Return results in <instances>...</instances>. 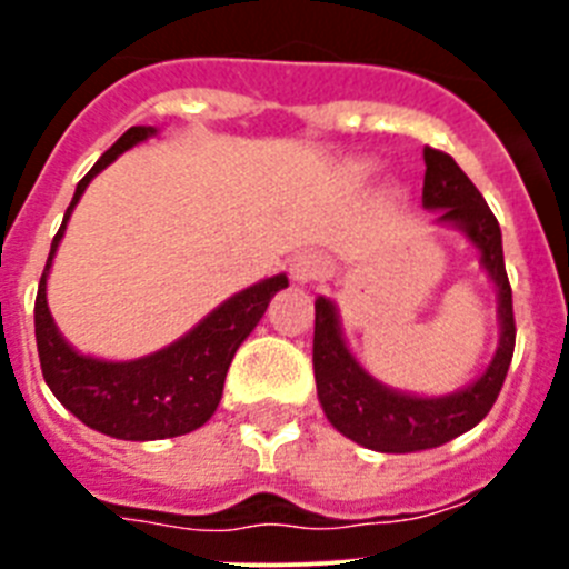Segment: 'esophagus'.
Segmentation results:
<instances>
[{
	"label": "esophagus",
	"mask_w": 569,
	"mask_h": 569,
	"mask_svg": "<svg viewBox=\"0 0 569 569\" xmlns=\"http://www.w3.org/2000/svg\"><path fill=\"white\" fill-rule=\"evenodd\" d=\"M290 276H293L296 284H308L325 276V259L316 253H299L290 261Z\"/></svg>",
	"instance_id": "esophagus-1"
}]
</instances>
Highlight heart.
I'll use <instances>...</instances> for the list:
<instances>
[{
  "instance_id": "heart-1",
  "label": "heart",
  "mask_w": 569,
  "mask_h": 569,
  "mask_svg": "<svg viewBox=\"0 0 569 569\" xmlns=\"http://www.w3.org/2000/svg\"><path fill=\"white\" fill-rule=\"evenodd\" d=\"M359 170H365V168H359Z\"/></svg>"
}]
</instances>
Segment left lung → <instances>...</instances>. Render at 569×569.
I'll return each instance as SVG.
<instances>
[{
    "label": "left lung",
    "instance_id": "left-lung-1",
    "mask_svg": "<svg viewBox=\"0 0 569 569\" xmlns=\"http://www.w3.org/2000/svg\"><path fill=\"white\" fill-rule=\"evenodd\" d=\"M425 168L421 204L427 210H439L436 224H447L465 233V239L479 250L481 268L496 284L499 347L485 373L461 390L447 396L401 393L381 385L356 361L341 336L339 310L333 301L319 296L313 330V373L319 405L341 436L379 453L430 450L472 430L499 399L516 347L512 290L507 281L501 228L496 216L465 170L453 162V156L425 148Z\"/></svg>",
    "mask_w": 569,
    "mask_h": 569
}]
</instances>
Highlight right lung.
<instances>
[{
  "label": "right lung",
  "instance_id": "1",
  "mask_svg": "<svg viewBox=\"0 0 569 569\" xmlns=\"http://www.w3.org/2000/svg\"><path fill=\"white\" fill-rule=\"evenodd\" d=\"M156 136V128H130L119 142L104 150L88 170L77 193L64 210L62 228L53 236L48 264L39 281L37 308V347L42 361V376L59 401L68 407L90 430L124 441H156L184 436L202 427L222 401L224 376L236 350L259 325L270 299L288 288V276H270L250 288L239 290L222 301L213 313L204 316L193 330L176 339L173 345L130 361H108L84 356L64 341L48 308V273L59 250L68 219L82 199L84 188L124 150Z\"/></svg>",
  "mask_w": 569,
  "mask_h": 569
}]
</instances>
